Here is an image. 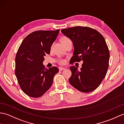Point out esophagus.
<instances>
[{"label":"esophagus","instance_id":"34e87169","mask_svg":"<svg viewBox=\"0 0 124 124\" xmlns=\"http://www.w3.org/2000/svg\"><path fill=\"white\" fill-rule=\"evenodd\" d=\"M59 69L60 71H62V70H64L65 68H63V67H59Z\"/></svg>","mask_w":124,"mask_h":124}]
</instances>
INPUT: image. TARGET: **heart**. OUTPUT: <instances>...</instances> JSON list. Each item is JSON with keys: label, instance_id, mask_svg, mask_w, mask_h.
<instances>
[{"label": "heart", "instance_id": "b5f03b06", "mask_svg": "<svg viewBox=\"0 0 124 124\" xmlns=\"http://www.w3.org/2000/svg\"><path fill=\"white\" fill-rule=\"evenodd\" d=\"M69 40H70V39H69V38H68V37H63V38L61 39V42L62 43V44H63V43H64L65 42H67L68 41H69ZM65 60H60L59 61V64H64L65 63Z\"/></svg>", "mask_w": 124, "mask_h": 124}]
</instances>
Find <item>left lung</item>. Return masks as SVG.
Returning <instances> with one entry per match:
<instances>
[{"label":"left lung","instance_id":"8db88e82","mask_svg":"<svg viewBox=\"0 0 124 124\" xmlns=\"http://www.w3.org/2000/svg\"><path fill=\"white\" fill-rule=\"evenodd\" d=\"M61 32L73 42L74 55L70 64L83 61L80 71L74 66L70 68L72 75L69 82L82 93L94 90L104 79L109 67L110 54L104 37L88 27H70Z\"/></svg>","mask_w":124,"mask_h":124}]
</instances>
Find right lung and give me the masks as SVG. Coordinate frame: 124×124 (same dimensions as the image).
Listing matches in <instances>:
<instances>
[{
  "instance_id": "right-lung-1",
  "label": "right lung",
  "mask_w": 124,
  "mask_h": 124,
  "mask_svg": "<svg viewBox=\"0 0 124 124\" xmlns=\"http://www.w3.org/2000/svg\"><path fill=\"white\" fill-rule=\"evenodd\" d=\"M60 30L37 31L23 40L15 57V75L20 87L27 96L39 98L52 85L54 76L58 73L55 67L45 68L44 56L50 53Z\"/></svg>"
}]
</instances>
